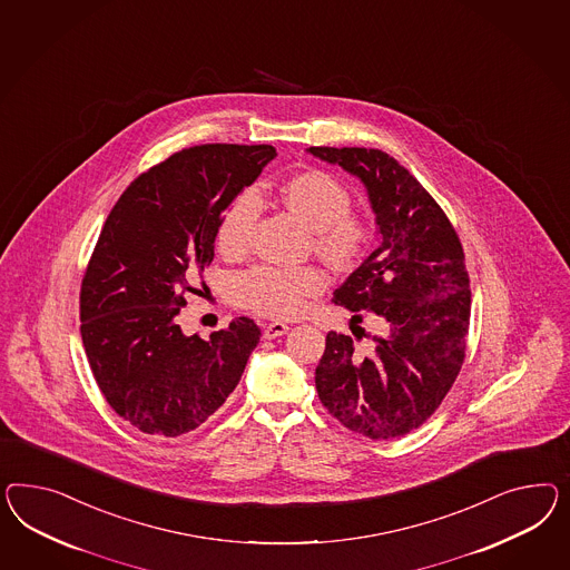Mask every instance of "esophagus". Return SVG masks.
<instances>
[{"mask_svg": "<svg viewBox=\"0 0 570 570\" xmlns=\"http://www.w3.org/2000/svg\"><path fill=\"white\" fill-rule=\"evenodd\" d=\"M288 332V325L282 324V322H272V324H263V336L267 340L277 338V336H284Z\"/></svg>", "mask_w": 570, "mask_h": 570, "instance_id": "34e87169", "label": "esophagus"}]
</instances>
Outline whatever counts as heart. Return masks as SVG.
<instances>
[{
    "mask_svg": "<svg viewBox=\"0 0 570 570\" xmlns=\"http://www.w3.org/2000/svg\"><path fill=\"white\" fill-rule=\"evenodd\" d=\"M282 199L313 234L317 253L334 265H353L370 245V219L351 212L353 195L336 176L308 169L282 186ZM262 214V197L248 188L232 200L217 224V246L226 257L243 255ZM325 288L317 267L259 265L234 279V296L240 305L269 317H294L303 313L308 298Z\"/></svg>",
    "mask_w": 570,
    "mask_h": 570,
    "instance_id": "heart-1",
    "label": "heart"
}]
</instances>
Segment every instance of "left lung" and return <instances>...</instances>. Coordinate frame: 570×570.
I'll list each match as a JSON object with an SVG mask.
<instances>
[{
    "label": "left lung",
    "mask_w": 570,
    "mask_h": 570,
    "mask_svg": "<svg viewBox=\"0 0 570 570\" xmlns=\"http://www.w3.org/2000/svg\"><path fill=\"white\" fill-rule=\"evenodd\" d=\"M356 176L375 214L377 248L336 288L334 303L382 322L385 336L358 353L330 332L315 371L320 401L344 428L370 440L416 430L454 384L466 346L471 291L461 240L415 176L380 151L308 147Z\"/></svg>",
    "instance_id": "8db88e82"
}]
</instances>
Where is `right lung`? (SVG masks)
I'll return each mask as SVG.
<instances>
[{
  "label": "right lung",
  "instance_id": "add662e5",
  "mask_svg": "<svg viewBox=\"0 0 570 570\" xmlns=\"http://www.w3.org/2000/svg\"><path fill=\"white\" fill-rule=\"evenodd\" d=\"M272 145H200L128 186L80 288V336L109 406L155 438L197 430L240 382L262 330L236 317L209 340L176 317L214 262L217 224L276 157Z\"/></svg>",
  "mask_w": 570,
  "mask_h": 570
}]
</instances>
